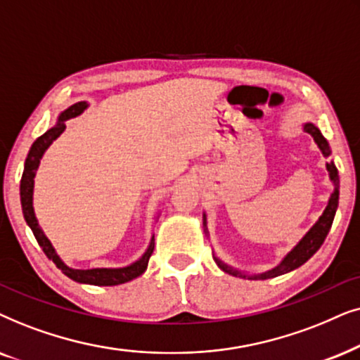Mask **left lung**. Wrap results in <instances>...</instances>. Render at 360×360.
I'll list each match as a JSON object with an SVG mask.
<instances>
[{
  "mask_svg": "<svg viewBox=\"0 0 360 360\" xmlns=\"http://www.w3.org/2000/svg\"><path fill=\"white\" fill-rule=\"evenodd\" d=\"M303 130L306 133H309L311 136L314 138L316 145L323 153L324 158H328L330 155V148H329V143L326 138L323 136V133L319 131L318 127H314L313 123H304L303 124ZM326 169L329 172V179L330 183H333L334 189L333 193H330V198L328 200V205H326L324 212L321 217L318 219V222H316L313 227H311L308 232H306V236L301 238V240L296 243L293 247V250H291L288 255H286L283 260L275 268H271V270H268L265 273H260V275H245V273L236 270V268H232L227 263H224L220 258H217L214 255V260L217 263V266L220 270L229 273V275L232 276H242V278H248V280H266V278H275V276H280V275H285V273L288 271H293L296 268L303 265L309 260L311 257L314 255L316 252L319 250V247L323 245L326 236L329 233V229L330 225H333V220H334V215H336V210H338V204H339V174H338V167L334 165L333 161L326 162ZM202 225H204V232L205 236H209V230H207V217H205V214L202 215Z\"/></svg>",
  "mask_w": 360,
  "mask_h": 360,
  "instance_id": "8db88e82",
  "label": "left lung"
}]
</instances>
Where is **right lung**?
Wrapping results in <instances>:
<instances>
[{
  "instance_id": "1",
  "label": "right lung",
  "mask_w": 360,
  "mask_h": 360,
  "mask_svg": "<svg viewBox=\"0 0 360 360\" xmlns=\"http://www.w3.org/2000/svg\"><path fill=\"white\" fill-rule=\"evenodd\" d=\"M89 107L87 102H77L70 105L69 108L64 110L57 118V123L54 127L49 128L44 135L37 138L32 143L30 153H27L26 162H24V171L21 177V188H19V194H21V205H22V214L26 219V224L30 225L32 233H34L37 243H39L42 252L46 253V257L56 263V266L64 273L65 276H69L70 280L77 281V283H85V285H95V286H115L131 281L145 273L148 268V262L153 250H155V236L151 237L150 245H148L146 252L138 258L136 262H133L131 265L123 266V268H89V270H77V268L67 266L64 262L60 260V257L57 255L56 248L52 247L49 238L46 237V233L42 232L37 222L34 207H32V193H34V177L36 171L39 167L41 158L44 155L47 148L52 145V141H56L57 138L62 135V131L65 130V122L70 118L79 117L80 113H84V110Z\"/></svg>"
}]
</instances>
